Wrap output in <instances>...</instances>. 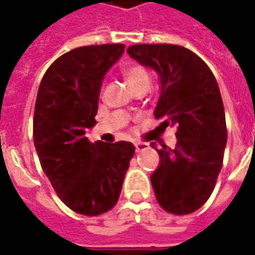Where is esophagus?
I'll list each match as a JSON object with an SVG mask.
<instances>
[{"instance_id": "esophagus-1", "label": "esophagus", "mask_w": 255, "mask_h": 255, "mask_svg": "<svg viewBox=\"0 0 255 255\" xmlns=\"http://www.w3.org/2000/svg\"><path fill=\"white\" fill-rule=\"evenodd\" d=\"M149 147V144L147 143H144V142H135V150L136 151H143V150H146Z\"/></svg>"}]
</instances>
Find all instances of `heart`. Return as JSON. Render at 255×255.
Returning <instances> with one entry per match:
<instances>
[{"label": "heart", "mask_w": 255, "mask_h": 255, "mask_svg": "<svg viewBox=\"0 0 255 255\" xmlns=\"http://www.w3.org/2000/svg\"><path fill=\"white\" fill-rule=\"evenodd\" d=\"M123 78L126 79L128 87L136 91L139 89H147L150 84V75L147 69L140 64H127L122 68Z\"/></svg>", "instance_id": "heart-1"}]
</instances>
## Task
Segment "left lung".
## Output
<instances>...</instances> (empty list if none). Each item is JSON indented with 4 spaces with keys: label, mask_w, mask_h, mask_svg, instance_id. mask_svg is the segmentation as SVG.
I'll return each mask as SVG.
<instances>
[{
    "label": "left lung",
    "mask_w": 255,
    "mask_h": 255,
    "mask_svg": "<svg viewBox=\"0 0 255 255\" xmlns=\"http://www.w3.org/2000/svg\"><path fill=\"white\" fill-rule=\"evenodd\" d=\"M127 53L160 76L157 128H176L173 149L151 142L160 154V166L150 177L157 202L172 214L192 213L212 195L223 166L227 124L219 84L202 58L186 47L146 43Z\"/></svg>",
    "instance_id": "8db88e82"
}]
</instances>
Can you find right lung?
Listing matches in <instances>:
<instances>
[{
	"instance_id": "obj_1",
	"label": "right lung",
	"mask_w": 255,
	"mask_h": 255,
	"mask_svg": "<svg viewBox=\"0 0 255 255\" xmlns=\"http://www.w3.org/2000/svg\"><path fill=\"white\" fill-rule=\"evenodd\" d=\"M124 45L76 47L47 68L36 95L34 144L58 198L73 212L100 216L119 201L135 147L129 142L91 143L101 84Z\"/></svg>"
}]
</instances>
